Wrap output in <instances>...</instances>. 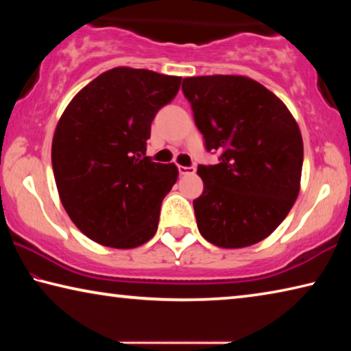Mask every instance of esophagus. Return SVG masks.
Listing matches in <instances>:
<instances>
[{
	"label": "esophagus",
	"instance_id": "34e87169",
	"mask_svg": "<svg viewBox=\"0 0 351 351\" xmlns=\"http://www.w3.org/2000/svg\"><path fill=\"white\" fill-rule=\"evenodd\" d=\"M178 170H180V175H192V173H195V167H182V165H180Z\"/></svg>",
	"mask_w": 351,
	"mask_h": 351
}]
</instances>
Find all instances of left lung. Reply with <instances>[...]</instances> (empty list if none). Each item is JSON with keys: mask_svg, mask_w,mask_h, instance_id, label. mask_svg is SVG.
Here are the masks:
<instances>
[{"mask_svg": "<svg viewBox=\"0 0 351 351\" xmlns=\"http://www.w3.org/2000/svg\"><path fill=\"white\" fill-rule=\"evenodd\" d=\"M207 152L215 165H198L204 182L193 199L199 234L218 247L240 249L265 240L294 206L300 190L304 141L280 99L246 75L182 80Z\"/></svg>", "mask_w": 351, "mask_h": 351, "instance_id": "1", "label": "left lung"}]
</instances>
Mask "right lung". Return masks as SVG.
<instances>
[{
  "instance_id": "1",
  "label": "right lung",
  "mask_w": 351,
  "mask_h": 351,
  "mask_svg": "<svg viewBox=\"0 0 351 351\" xmlns=\"http://www.w3.org/2000/svg\"><path fill=\"white\" fill-rule=\"evenodd\" d=\"M181 77L112 68L75 94L52 138V169L64 210L99 245L133 249L156 234L178 167L145 156L152 121Z\"/></svg>"
}]
</instances>
